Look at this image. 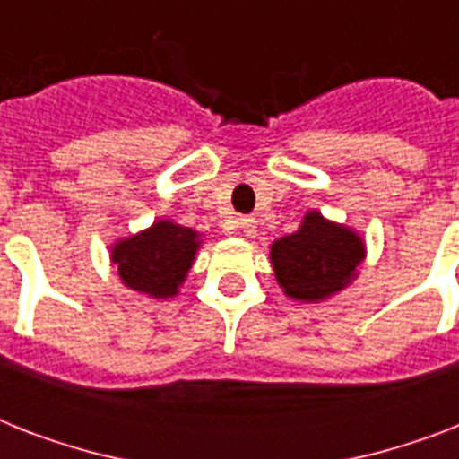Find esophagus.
<instances>
[{"label":"esophagus","instance_id":"obj_1","mask_svg":"<svg viewBox=\"0 0 459 459\" xmlns=\"http://www.w3.org/2000/svg\"><path fill=\"white\" fill-rule=\"evenodd\" d=\"M236 229L240 230L243 236L252 238V236H255V233H257V221H255L252 216H240V219H238V221H236Z\"/></svg>","mask_w":459,"mask_h":459}]
</instances>
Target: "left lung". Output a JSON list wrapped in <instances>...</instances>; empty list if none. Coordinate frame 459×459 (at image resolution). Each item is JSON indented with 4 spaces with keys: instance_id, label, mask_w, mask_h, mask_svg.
I'll use <instances>...</instances> for the list:
<instances>
[{
    "instance_id": "left-lung-1",
    "label": "left lung",
    "mask_w": 459,
    "mask_h": 459,
    "mask_svg": "<svg viewBox=\"0 0 459 459\" xmlns=\"http://www.w3.org/2000/svg\"><path fill=\"white\" fill-rule=\"evenodd\" d=\"M272 264L288 298L319 302L355 279L364 243L355 230L309 212L295 233L272 245Z\"/></svg>"
}]
</instances>
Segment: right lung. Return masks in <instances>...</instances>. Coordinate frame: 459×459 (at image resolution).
<instances>
[{"label":"right lung","mask_w":459,"mask_h":459,"mask_svg":"<svg viewBox=\"0 0 459 459\" xmlns=\"http://www.w3.org/2000/svg\"><path fill=\"white\" fill-rule=\"evenodd\" d=\"M197 247L200 238L193 229L161 219L138 236L114 245L111 262L128 288L152 298H169L178 293Z\"/></svg>","instance_id":"obj_1"}]
</instances>
